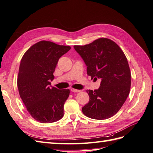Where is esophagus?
I'll list each match as a JSON object with an SVG mask.
<instances>
[{"mask_svg": "<svg viewBox=\"0 0 153 153\" xmlns=\"http://www.w3.org/2000/svg\"><path fill=\"white\" fill-rule=\"evenodd\" d=\"M71 91L73 92H80L81 91L80 90H78V89H73V88H71Z\"/></svg>", "mask_w": 153, "mask_h": 153, "instance_id": "esophagus-1", "label": "esophagus"}]
</instances>
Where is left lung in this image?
Returning <instances> with one entry per match:
<instances>
[{
  "instance_id": "1",
  "label": "left lung",
  "mask_w": 153,
  "mask_h": 153,
  "mask_svg": "<svg viewBox=\"0 0 153 153\" xmlns=\"http://www.w3.org/2000/svg\"><path fill=\"white\" fill-rule=\"evenodd\" d=\"M74 48L84 60L87 75L101 82L97 90H87L89 101L82 107L87 117L103 120L112 117L121 109L129 95L131 73L126 55L118 45L101 38Z\"/></svg>"
}]
</instances>
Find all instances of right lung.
<instances>
[{
	"instance_id": "1",
	"label": "right lung",
	"mask_w": 153,
	"mask_h": 153,
	"mask_svg": "<svg viewBox=\"0 0 153 153\" xmlns=\"http://www.w3.org/2000/svg\"><path fill=\"white\" fill-rule=\"evenodd\" d=\"M71 49L69 46L41 41L26 51L18 71L17 86L31 116L41 123L57 121L64 115V105L69 89L51 87L59 59Z\"/></svg>"
}]
</instances>
